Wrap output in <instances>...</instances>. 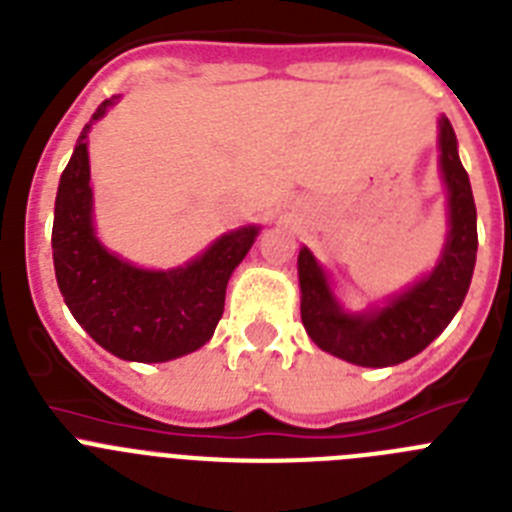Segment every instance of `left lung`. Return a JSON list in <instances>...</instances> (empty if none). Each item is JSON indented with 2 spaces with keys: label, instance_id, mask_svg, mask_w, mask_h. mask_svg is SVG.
<instances>
[{
  "label": "left lung",
  "instance_id": "1",
  "mask_svg": "<svg viewBox=\"0 0 512 512\" xmlns=\"http://www.w3.org/2000/svg\"><path fill=\"white\" fill-rule=\"evenodd\" d=\"M441 174L449 189V235L431 274L382 307L346 312L310 248H300V312L307 336L323 351L356 366H395L420 354L443 333L467 297L477 261V207L459 161L449 117L438 120Z\"/></svg>",
  "mask_w": 512,
  "mask_h": 512
}]
</instances>
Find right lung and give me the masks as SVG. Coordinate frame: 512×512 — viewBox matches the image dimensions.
I'll return each mask as SVG.
<instances>
[{
  "instance_id": "add662e5",
  "label": "right lung",
  "mask_w": 512,
  "mask_h": 512,
  "mask_svg": "<svg viewBox=\"0 0 512 512\" xmlns=\"http://www.w3.org/2000/svg\"><path fill=\"white\" fill-rule=\"evenodd\" d=\"M117 97L104 99L63 169L53 215V266L76 323L125 361L179 359L205 346L223 318L225 287L259 228L230 230L202 256L176 269H138L99 243L92 225L87 135Z\"/></svg>"
}]
</instances>
